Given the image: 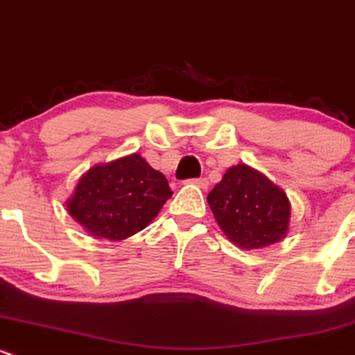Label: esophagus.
<instances>
[{
  "label": "esophagus",
  "mask_w": 355,
  "mask_h": 355,
  "mask_svg": "<svg viewBox=\"0 0 355 355\" xmlns=\"http://www.w3.org/2000/svg\"><path fill=\"white\" fill-rule=\"evenodd\" d=\"M189 184H193V186H198L200 189H207L209 188V181H207L205 178H200V179H189Z\"/></svg>",
  "instance_id": "34e87169"
}]
</instances>
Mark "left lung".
Segmentation results:
<instances>
[{
	"label": "left lung",
	"instance_id": "1",
	"mask_svg": "<svg viewBox=\"0 0 355 355\" xmlns=\"http://www.w3.org/2000/svg\"><path fill=\"white\" fill-rule=\"evenodd\" d=\"M207 202L227 240L243 250L269 247L288 234L292 217L288 196L247 164L230 167Z\"/></svg>",
	"mask_w": 355,
	"mask_h": 355
}]
</instances>
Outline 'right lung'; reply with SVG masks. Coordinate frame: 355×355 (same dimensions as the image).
Listing matches in <instances>:
<instances>
[{"mask_svg":"<svg viewBox=\"0 0 355 355\" xmlns=\"http://www.w3.org/2000/svg\"><path fill=\"white\" fill-rule=\"evenodd\" d=\"M171 195L166 176L131 153L87 169L65 207L89 236L121 241L145 230Z\"/></svg>","mask_w":355,"mask_h":355,"instance_id":"1","label":"right lung"}]
</instances>
